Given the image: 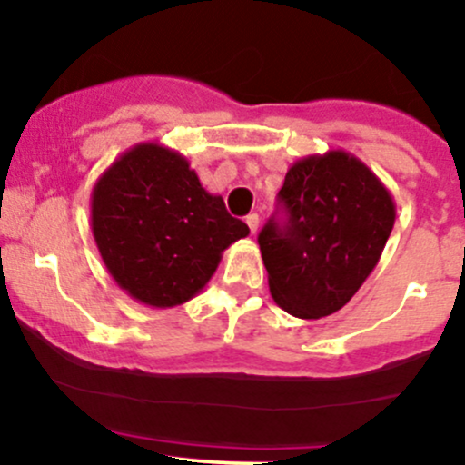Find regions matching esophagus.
<instances>
[{
	"instance_id": "34e87169",
	"label": "esophagus",
	"mask_w": 465,
	"mask_h": 465,
	"mask_svg": "<svg viewBox=\"0 0 465 465\" xmlns=\"http://www.w3.org/2000/svg\"><path fill=\"white\" fill-rule=\"evenodd\" d=\"M244 223L249 225L251 233H255V232H258V227H260V216L258 214H249L247 218H244Z\"/></svg>"
}]
</instances>
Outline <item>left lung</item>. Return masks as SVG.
<instances>
[{
  "label": "left lung",
  "mask_w": 465,
  "mask_h": 465,
  "mask_svg": "<svg viewBox=\"0 0 465 465\" xmlns=\"http://www.w3.org/2000/svg\"><path fill=\"white\" fill-rule=\"evenodd\" d=\"M286 223H266L258 242L277 306L292 317H328L348 303L381 260L396 203L351 153L308 154L288 168Z\"/></svg>",
  "instance_id": "1"
}]
</instances>
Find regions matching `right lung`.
Returning a JSON list of instances; mask_svg holds the SVG:
<instances>
[{
	"instance_id": "add662e5",
	"label": "right lung",
	"mask_w": 465,
	"mask_h": 465,
	"mask_svg": "<svg viewBox=\"0 0 465 465\" xmlns=\"http://www.w3.org/2000/svg\"><path fill=\"white\" fill-rule=\"evenodd\" d=\"M92 233L115 284L151 308H174L205 288L223 251L249 227L201 185L173 148L142 142L122 153L92 190Z\"/></svg>"
}]
</instances>
